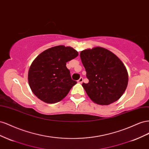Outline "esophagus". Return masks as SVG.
<instances>
[{"label":"esophagus","instance_id":"1","mask_svg":"<svg viewBox=\"0 0 149 149\" xmlns=\"http://www.w3.org/2000/svg\"><path fill=\"white\" fill-rule=\"evenodd\" d=\"M83 82V78L82 77H80L78 80H77V82L79 84H82Z\"/></svg>","mask_w":149,"mask_h":149}]
</instances>
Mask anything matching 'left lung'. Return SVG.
<instances>
[{"label": "left lung", "instance_id": "1", "mask_svg": "<svg viewBox=\"0 0 149 149\" xmlns=\"http://www.w3.org/2000/svg\"><path fill=\"white\" fill-rule=\"evenodd\" d=\"M80 57L88 79L82 87L93 102L107 105L119 99L129 80L128 72L120 58L101 47L84 50Z\"/></svg>", "mask_w": 149, "mask_h": 149}]
</instances>
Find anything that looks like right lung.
<instances>
[{
    "instance_id": "right-lung-1",
    "label": "right lung",
    "mask_w": 149,
    "mask_h": 149,
    "mask_svg": "<svg viewBox=\"0 0 149 149\" xmlns=\"http://www.w3.org/2000/svg\"><path fill=\"white\" fill-rule=\"evenodd\" d=\"M78 55L71 47L58 45L44 50L34 59L29 70L28 82L37 98L47 104L65 98L77 84L72 79L66 63Z\"/></svg>"
}]
</instances>
